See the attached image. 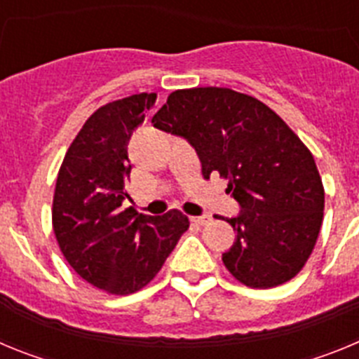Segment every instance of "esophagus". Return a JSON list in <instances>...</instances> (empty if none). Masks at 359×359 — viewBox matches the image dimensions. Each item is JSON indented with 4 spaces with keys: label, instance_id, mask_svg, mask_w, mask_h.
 Masks as SVG:
<instances>
[{
    "label": "esophagus",
    "instance_id": "obj_1",
    "mask_svg": "<svg viewBox=\"0 0 359 359\" xmlns=\"http://www.w3.org/2000/svg\"><path fill=\"white\" fill-rule=\"evenodd\" d=\"M210 215H194V217H190V221H192V223H196V224H199V226H203V224H207V223H210Z\"/></svg>",
    "mask_w": 359,
    "mask_h": 359
}]
</instances>
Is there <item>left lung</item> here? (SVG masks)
Instances as JSON below:
<instances>
[{"mask_svg":"<svg viewBox=\"0 0 359 359\" xmlns=\"http://www.w3.org/2000/svg\"><path fill=\"white\" fill-rule=\"evenodd\" d=\"M152 123L194 147L203 176L228 180L241 208L224 219L237 233L223 253L228 271L259 290L291 280L315 248L325 196L315 158L287 123L228 88L174 91Z\"/></svg>","mask_w":359,"mask_h":359,"instance_id":"obj_1","label":"left lung"}]
</instances>
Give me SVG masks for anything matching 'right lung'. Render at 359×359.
Returning <instances> with one entry per match:
<instances>
[{
	"instance_id": "right-lung-1",
	"label": "right lung",
	"mask_w": 359,
	"mask_h": 359,
	"mask_svg": "<svg viewBox=\"0 0 359 359\" xmlns=\"http://www.w3.org/2000/svg\"><path fill=\"white\" fill-rule=\"evenodd\" d=\"M156 93L131 95L98 107L69 145L53 194V231L77 275L111 294L147 286L189 230L180 210L163 215L123 208L131 174V135Z\"/></svg>"
}]
</instances>
